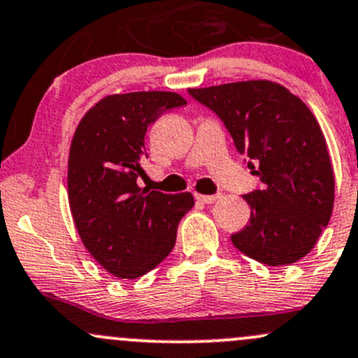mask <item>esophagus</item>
Instances as JSON below:
<instances>
[{"mask_svg": "<svg viewBox=\"0 0 358 358\" xmlns=\"http://www.w3.org/2000/svg\"><path fill=\"white\" fill-rule=\"evenodd\" d=\"M221 195L216 194V195H204V194H195V199H197L199 202H204V204H213V202H216L217 199H220Z\"/></svg>", "mask_w": 358, "mask_h": 358, "instance_id": "esophagus-1", "label": "esophagus"}]
</instances>
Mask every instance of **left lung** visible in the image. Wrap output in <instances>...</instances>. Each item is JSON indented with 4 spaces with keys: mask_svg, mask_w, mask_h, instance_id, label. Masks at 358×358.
Listing matches in <instances>:
<instances>
[{
    "mask_svg": "<svg viewBox=\"0 0 358 358\" xmlns=\"http://www.w3.org/2000/svg\"><path fill=\"white\" fill-rule=\"evenodd\" d=\"M224 122L238 152L254 163L261 190L243 195L247 227L233 233L240 252L266 266L306 257L334 204V173L324 134L307 104L271 80H243L189 89Z\"/></svg>",
    "mask_w": 358,
    "mask_h": 358,
    "instance_id": "left-lung-1",
    "label": "left lung"
}]
</instances>
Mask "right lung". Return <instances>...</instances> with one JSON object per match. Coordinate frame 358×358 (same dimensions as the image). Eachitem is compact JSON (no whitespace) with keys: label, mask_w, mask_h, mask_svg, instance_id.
Segmentation results:
<instances>
[{"label":"right lung","mask_w":358,"mask_h":358,"mask_svg":"<svg viewBox=\"0 0 358 358\" xmlns=\"http://www.w3.org/2000/svg\"><path fill=\"white\" fill-rule=\"evenodd\" d=\"M176 92L111 94L82 116L69 154V204L89 254L108 273L135 280L168 257L194 195L141 189L145 134L164 111L185 106Z\"/></svg>","instance_id":"obj_1"}]
</instances>
